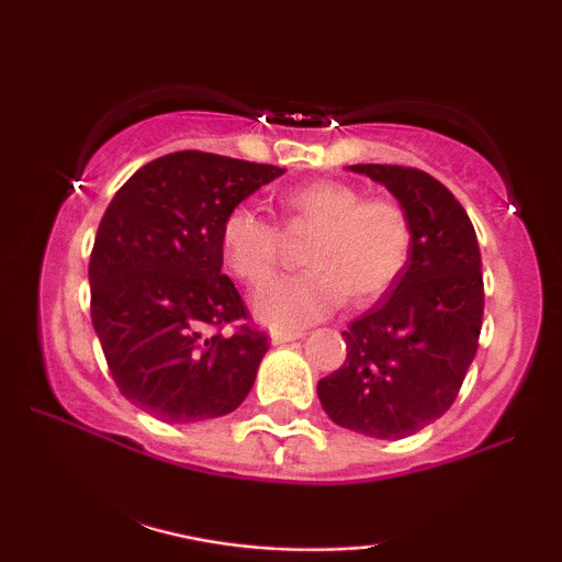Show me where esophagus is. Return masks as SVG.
<instances>
[{
    "instance_id": "obj_1",
    "label": "esophagus",
    "mask_w": 562,
    "mask_h": 562,
    "mask_svg": "<svg viewBox=\"0 0 562 562\" xmlns=\"http://www.w3.org/2000/svg\"><path fill=\"white\" fill-rule=\"evenodd\" d=\"M304 335H306L304 329H286V327H273V329H271V342H273V345H283V342L299 340V337H304Z\"/></svg>"
}]
</instances>
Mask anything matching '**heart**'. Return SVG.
<instances>
[{"label": "heart", "mask_w": 562, "mask_h": 562, "mask_svg": "<svg viewBox=\"0 0 562 562\" xmlns=\"http://www.w3.org/2000/svg\"><path fill=\"white\" fill-rule=\"evenodd\" d=\"M279 210L289 233H312L299 273L268 281L256 296L260 319L296 327L319 319L345 296L368 304L386 294L412 256V220L396 199L366 196L345 181H312L283 191ZM281 229L250 206L227 212L220 229L225 263L250 286L281 258Z\"/></svg>", "instance_id": "b5f03b06"}]
</instances>
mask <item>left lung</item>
I'll list each match as a JSON object with an SVG mask.
<instances>
[{"label":"left lung","mask_w":562,"mask_h":562,"mask_svg":"<svg viewBox=\"0 0 562 562\" xmlns=\"http://www.w3.org/2000/svg\"><path fill=\"white\" fill-rule=\"evenodd\" d=\"M412 220V256L394 286L345 329V363L317 383L322 409L352 432L402 440L458 398L483 322L475 229L448 187L412 166L358 164Z\"/></svg>","instance_id":"left-lung-1"}]
</instances>
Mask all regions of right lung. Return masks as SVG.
<instances>
[{"label": "right lung", "instance_id": "right-lung-1", "mask_svg": "<svg viewBox=\"0 0 562 562\" xmlns=\"http://www.w3.org/2000/svg\"><path fill=\"white\" fill-rule=\"evenodd\" d=\"M286 168L179 150L122 183L89 260L91 325L120 394L168 425L235 412L268 337L222 273L227 212ZM229 324L233 336H222Z\"/></svg>", "mask_w": 562, "mask_h": 562}]
</instances>
